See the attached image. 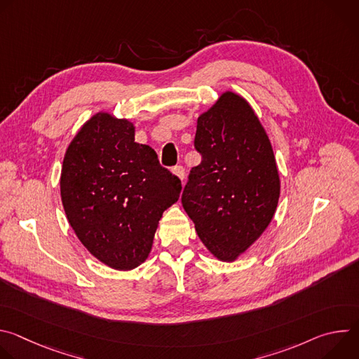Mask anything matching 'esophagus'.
<instances>
[{"instance_id":"obj_1","label":"esophagus","mask_w":359,"mask_h":359,"mask_svg":"<svg viewBox=\"0 0 359 359\" xmlns=\"http://www.w3.org/2000/svg\"><path fill=\"white\" fill-rule=\"evenodd\" d=\"M173 173L183 182L184 180V176H186V173H184V169H183V166H176V168H173Z\"/></svg>"}]
</instances>
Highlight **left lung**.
Instances as JSON below:
<instances>
[{"label":"left lung","instance_id":"obj_1","mask_svg":"<svg viewBox=\"0 0 359 359\" xmlns=\"http://www.w3.org/2000/svg\"><path fill=\"white\" fill-rule=\"evenodd\" d=\"M191 169L182 203L215 259L233 263L271 223L281 182L270 137L248 100L224 90L197 118Z\"/></svg>","mask_w":359,"mask_h":359}]
</instances>
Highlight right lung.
<instances>
[{"instance_id":"add662e5","label":"right lung","mask_w":359,"mask_h":359,"mask_svg":"<svg viewBox=\"0 0 359 359\" xmlns=\"http://www.w3.org/2000/svg\"><path fill=\"white\" fill-rule=\"evenodd\" d=\"M61 200L79 241L105 266L129 271L146 262L159 220L182 182L156 151L135 142V125L109 112L92 115L67 147Z\"/></svg>"}]
</instances>
